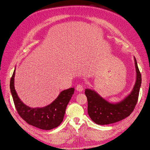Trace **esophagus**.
Returning a JSON list of instances; mask_svg holds the SVG:
<instances>
[{
  "label": "esophagus",
  "instance_id": "esophagus-1",
  "mask_svg": "<svg viewBox=\"0 0 150 150\" xmlns=\"http://www.w3.org/2000/svg\"><path fill=\"white\" fill-rule=\"evenodd\" d=\"M76 88V90L78 91L79 92H81L83 90V86L81 84H78Z\"/></svg>",
  "mask_w": 150,
  "mask_h": 150
}]
</instances>
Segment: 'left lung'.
Segmentation results:
<instances>
[{
    "label": "left lung",
    "instance_id": "left-lung-1",
    "mask_svg": "<svg viewBox=\"0 0 150 150\" xmlns=\"http://www.w3.org/2000/svg\"><path fill=\"white\" fill-rule=\"evenodd\" d=\"M137 81L134 88L129 95L123 101L116 104H111L104 100L93 90L85 89L88 99V112L95 123L104 125L120 121L129 116L138 102L139 89L142 84V75L134 57Z\"/></svg>",
    "mask_w": 150,
    "mask_h": 150
}]
</instances>
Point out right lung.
Listing matches in <instances>:
<instances>
[{"mask_svg":"<svg viewBox=\"0 0 150 150\" xmlns=\"http://www.w3.org/2000/svg\"><path fill=\"white\" fill-rule=\"evenodd\" d=\"M15 70L10 81V89L18 114L28 124L44 130H50L59 125L65 115L66 108L72 94L73 88L64 90L51 104L40 108L26 106L18 97L14 88Z\"/></svg>","mask_w":150,"mask_h":150,"instance_id":"add662e5","label":"right lung"}]
</instances>
